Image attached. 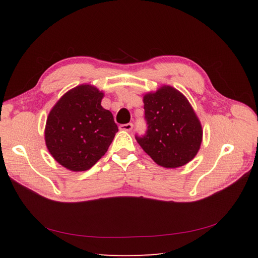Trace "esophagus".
Returning a JSON list of instances; mask_svg holds the SVG:
<instances>
[{
	"label": "esophagus",
	"instance_id": "obj_1",
	"mask_svg": "<svg viewBox=\"0 0 258 258\" xmlns=\"http://www.w3.org/2000/svg\"><path fill=\"white\" fill-rule=\"evenodd\" d=\"M133 128V124L132 123H127V124H122V125H119V130L120 131H131Z\"/></svg>",
	"mask_w": 258,
	"mask_h": 258
}]
</instances>
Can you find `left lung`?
Instances as JSON below:
<instances>
[{"label": "left lung", "instance_id": "obj_1", "mask_svg": "<svg viewBox=\"0 0 258 258\" xmlns=\"http://www.w3.org/2000/svg\"><path fill=\"white\" fill-rule=\"evenodd\" d=\"M147 131L135 139L147 155L165 168L180 167L199 152L203 130L199 117L182 93L169 85L143 97Z\"/></svg>", "mask_w": 258, "mask_h": 258}]
</instances>
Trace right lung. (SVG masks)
<instances>
[{"label": "right lung", "instance_id": "add662e5", "mask_svg": "<svg viewBox=\"0 0 258 258\" xmlns=\"http://www.w3.org/2000/svg\"><path fill=\"white\" fill-rule=\"evenodd\" d=\"M104 93L90 84L70 90L48 114L45 144L54 160L73 172L90 169L118 132L112 113L101 105Z\"/></svg>", "mask_w": 258, "mask_h": 258}]
</instances>
